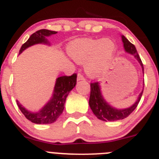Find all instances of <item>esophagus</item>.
<instances>
[{
    "label": "esophagus",
    "instance_id": "1",
    "mask_svg": "<svg viewBox=\"0 0 159 159\" xmlns=\"http://www.w3.org/2000/svg\"><path fill=\"white\" fill-rule=\"evenodd\" d=\"M77 80H85V77L82 75V74L79 73L77 75Z\"/></svg>",
    "mask_w": 159,
    "mask_h": 159
}]
</instances>
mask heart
I'll return each mask as SVG.
<instances>
[{
  "label": "heart",
  "mask_w": 159,
  "mask_h": 159,
  "mask_svg": "<svg viewBox=\"0 0 159 159\" xmlns=\"http://www.w3.org/2000/svg\"><path fill=\"white\" fill-rule=\"evenodd\" d=\"M68 53L75 62L85 64L87 73L98 77L106 72L116 53V44L109 38L76 39L67 48Z\"/></svg>",
  "instance_id": "1"
}]
</instances>
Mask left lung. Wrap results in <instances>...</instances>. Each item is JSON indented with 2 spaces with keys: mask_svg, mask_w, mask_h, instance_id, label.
Masks as SVG:
<instances>
[{
  "mask_svg": "<svg viewBox=\"0 0 159 159\" xmlns=\"http://www.w3.org/2000/svg\"><path fill=\"white\" fill-rule=\"evenodd\" d=\"M122 42L124 43V47L126 52L131 53L136 58L139 63L140 64L143 72V65L142 63L140 57L136 51V47L133 44L129 42L124 35L121 36ZM143 91L139 94L138 100L134 103L129 108L123 109V110H118V109L113 108L111 106L106 102V100L103 98L102 95L101 90H100V85L98 82L91 83V94H90L89 105L91 110L94 114L97 116L99 120H104V121H114V120H122L129 116L135 109L137 107L140 98L142 97Z\"/></svg>",
  "mask_w": 159,
  "mask_h": 159,
  "instance_id": "1",
  "label": "left lung"
}]
</instances>
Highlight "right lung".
<instances>
[{"label":"right lung","mask_w":159,"mask_h":159,"mask_svg":"<svg viewBox=\"0 0 159 159\" xmlns=\"http://www.w3.org/2000/svg\"><path fill=\"white\" fill-rule=\"evenodd\" d=\"M57 31L49 30L46 29H42L35 33L32 34L28 40L26 42L20 49V53H21L24 49L31 46L33 45L39 44V43H48V37L52 34H57ZM77 75L75 73L72 75H64V76L58 77L55 84L54 91H53V97L48 102L47 104L41 109L39 112L32 113L26 110L24 107L20 104L18 101L17 105L20 108V111L26 116L27 120H30L32 123L34 124H51L56 121L57 118L61 116L65 108V103L66 98L69 92L75 87L76 84Z\"/></svg>","instance_id":"obj_1"}]
</instances>
